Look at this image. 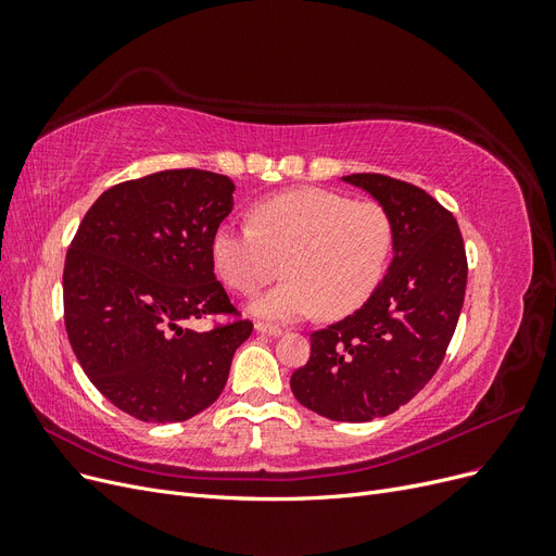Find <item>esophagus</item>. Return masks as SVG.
Here are the masks:
<instances>
[{
  "instance_id": "esophagus-1",
  "label": "esophagus",
  "mask_w": 556,
  "mask_h": 556,
  "mask_svg": "<svg viewBox=\"0 0 556 556\" xmlns=\"http://www.w3.org/2000/svg\"><path fill=\"white\" fill-rule=\"evenodd\" d=\"M255 329H257L260 333H266V336H280V333H282V329H280L278 325H268V323H257Z\"/></svg>"
}]
</instances>
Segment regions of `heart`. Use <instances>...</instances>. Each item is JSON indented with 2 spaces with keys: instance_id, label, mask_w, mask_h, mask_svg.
Here are the masks:
<instances>
[{
  "instance_id": "heart-1",
  "label": "heart",
  "mask_w": 556,
  "mask_h": 556,
  "mask_svg": "<svg viewBox=\"0 0 556 556\" xmlns=\"http://www.w3.org/2000/svg\"><path fill=\"white\" fill-rule=\"evenodd\" d=\"M250 223L217 227L211 260L217 278L245 296L271 282L282 264L288 280L252 304L274 319L355 313L378 290L396 243L384 204L323 188L268 197L252 206Z\"/></svg>"
}]
</instances>
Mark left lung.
<instances>
[{
    "label": "left lung",
    "mask_w": 556,
    "mask_h": 556,
    "mask_svg": "<svg viewBox=\"0 0 556 556\" xmlns=\"http://www.w3.org/2000/svg\"><path fill=\"white\" fill-rule=\"evenodd\" d=\"M343 180L394 215V257L359 311L311 333V359L290 387L317 415L368 422L399 410L439 371L459 323L468 264L457 220L422 188L382 174Z\"/></svg>",
    "instance_id": "8db88e82"
}]
</instances>
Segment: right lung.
<instances>
[{"label":"right lung","instance_id":"right-lung-1","mask_svg":"<svg viewBox=\"0 0 556 556\" xmlns=\"http://www.w3.org/2000/svg\"><path fill=\"white\" fill-rule=\"evenodd\" d=\"M233 182L166 169L109 188L83 217L64 262V327L90 382L141 422H182L220 396L252 333L211 260ZM229 314L208 332L192 318Z\"/></svg>","mask_w":556,"mask_h":556}]
</instances>
